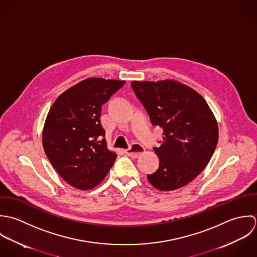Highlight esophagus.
Returning <instances> with one entry per match:
<instances>
[{
	"label": "esophagus",
	"instance_id": "obj_1",
	"mask_svg": "<svg viewBox=\"0 0 257 257\" xmlns=\"http://www.w3.org/2000/svg\"><path fill=\"white\" fill-rule=\"evenodd\" d=\"M144 151H145V149L142 145L134 143L130 148L125 150V153L131 158H138L139 156H141L144 153Z\"/></svg>",
	"mask_w": 257,
	"mask_h": 257
}]
</instances>
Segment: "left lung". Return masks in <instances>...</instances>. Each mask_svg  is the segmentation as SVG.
<instances>
[{"label":"left lung","instance_id":"left-lung-1","mask_svg":"<svg viewBox=\"0 0 257 257\" xmlns=\"http://www.w3.org/2000/svg\"><path fill=\"white\" fill-rule=\"evenodd\" d=\"M151 123L164 129L154 148L159 169L148 175L156 189L170 192L191 183L208 164L218 141L216 119L204 97L173 79L132 81Z\"/></svg>","mask_w":257,"mask_h":257}]
</instances>
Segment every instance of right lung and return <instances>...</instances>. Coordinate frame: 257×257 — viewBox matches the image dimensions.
I'll return each mask as SVG.
<instances>
[{
  "instance_id": "right-lung-1",
  "label": "right lung",
  "mask_w": 257,
  "mask_h": 257,
  "mask_svg": "<svg viewBox=\"0 0 257 257\" xmlns=\"http://www.w3.org/2000/svg\"><path fill=\"white\" fill-rule=\"evenodd\" d=\"M124 80L86 78L52 104L43 129V146L58 175L75 189L99 185L117 155L107 148L100 122L102 105Z\"/></svg>"
}]
</instances>
